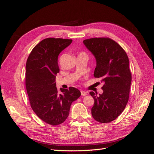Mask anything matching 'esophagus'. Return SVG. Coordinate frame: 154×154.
I'll use <instances>...</instances> for the list:
<instances>
[{"label": "esophagus", "instance_id": "1", "mask_svg": "<svg viewBox=\"0 0 154 154\" xmlns=\"http://www.w3.org/2000/svg\"><path fill=\"white\" fill-rule=\"evenodd\" d=\"M81 94L82 96H86L87 95V92L84 91H81Z\"/></svg>", "mask_w": 154, "mask_h": 154}]
</instances>
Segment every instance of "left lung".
Here are the masks:
<instances>
[{"mask_svg":"<svg viewBox=\"0 0 154 154\" xmlns=\"http://www.w3.org/2000/svg\"><path fill=\"white\" fill-rule=\"evenodd\" d=\"M83 42L96 60L94 76L103 83L101 94L90 92L94 100L92 116L97 122L110 123L122 113L129 99L132 74L128 56L109 38H92Z\"/></svg>","mask_w":154,"mask_h":154,"instance_id":"8db88e82","label":"left lung"}]
</instances>
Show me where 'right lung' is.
Here are the masks:
<instances>
[{
	"label": "right lung",
	"instance_id": "obj_1",
	"mask_svg": "<svg viewBox=\"0 0 154 154\" xmlns=\"http://www.w3.org/2000/svg\"><path fill=\"white\" fill-rule=\"evenodd\" d=\"M71 39L48 38L32 49L26 66V87L32 110L44 122L51 125L62 124L67 118L71 103L81 96L76 88L56 87L59 72V54L71 44Z\"/></svg>",
	"mask_w": 154,
	"mask_h": 154
}]
</instances>
